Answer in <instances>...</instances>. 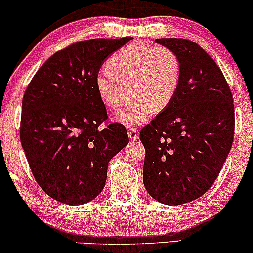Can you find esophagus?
<instances>
[{"label":"esophagus","mask_w":253,"mask_h":253,"mask_svg":"<svg viewBox=\"0 0 253 253\" xmlns=\"http://www.w3.org/2000/svg\"><path fill=\"white\" fill-rule=\"evenodd\" d=\"M128 136H129L130 140H138L139 133H138V130H136V128H134V127H129V128H128Z\"/></svg>","instance_id":"1"}]
</instances>
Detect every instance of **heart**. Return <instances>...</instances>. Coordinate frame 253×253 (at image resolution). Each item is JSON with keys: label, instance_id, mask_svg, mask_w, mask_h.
I'll list each match as a JSON object with an SVG mask.
<instances>
[{"label": "heart", "instance_id": "b5f03b06", "mask_svg": "<svg viewBox=\"0 0 253 253\" xmlns=\"http://www.w3.org/2000/svg\"><path fill=\"white\" fill-rule=\"evenodd\" d=\"M182 66L176 52L164 46L133 42L115 52L107 62V70L95 80L97 94L113 112L132 100L119 120L125 125H139L151 113L163 112L178 91ZM130 90H128V88Z\"/></svg>", "mask_w": 253, "mask_h": 253}]
</instances>
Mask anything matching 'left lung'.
Segmentation results:
<instances>
[{
  "instance_id": "1",
  "label": "left lung",
  "mask_w": 253,
  "mask_h": 253,
  "mask_svg": "<svg viewBox=\"0 0 253 253\" xmlns=\"http://www.w3.org/2000/svg\"><path fill=\"white\" fill-rule=\"evenodd\" d=\"M156 42L176 52L182 75L170 106L140 130L143 181L153 199L177 206L202 196L219 176L233 143V96L217 64L196 42Z\"/></svg>"
}]
</instances>
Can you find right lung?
Masks as SVG:
<instances>
[{
  "mask_svg": "<svg viewBox=\"0 0 253 253\" xmlns=\"http://www.w3.org/2000/svg\"><path fill=\"white\" fill-rule=\"evenodd\" d=\"M132 37L71 43L40 66L22 98L20 140L40 188L65 205L103 189L108 162L128 144L123 124H108L95 80L104 60Z\"/></svg>",
  "mask_w": 253,
  "mask_h": 253,
  "instance_id": "right-lung-1",
  "label": "right lung"
}]
</instances>
